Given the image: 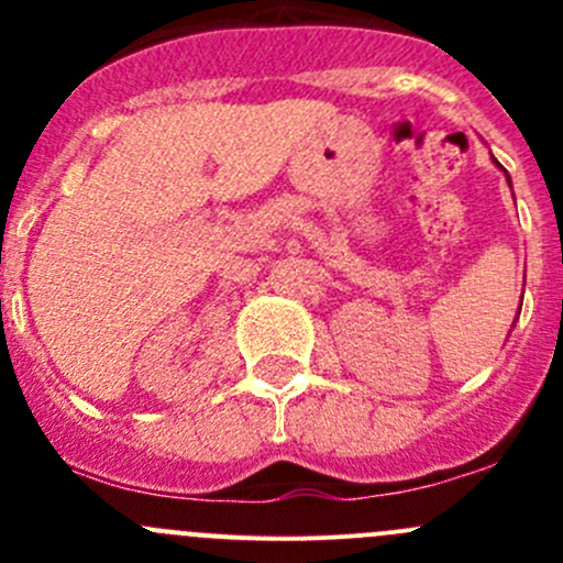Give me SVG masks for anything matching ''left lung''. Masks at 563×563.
<instances>
[{"label": "left lung", "instance_id": "8db88e82", "mask_svg": "<svg viewBox=\"0 0 563 563\" xmlns=\"http://www.w3.org/2000/svg\"><path fill=\"white\" fill-rule=\"evenodd\" d=\"M496 163H498V161H496ZM498 166H501V163H498ZM507 179H509V176H507Z\"/></svg>", "mask_w": 563, "mask_h": 563}]
</instances>
